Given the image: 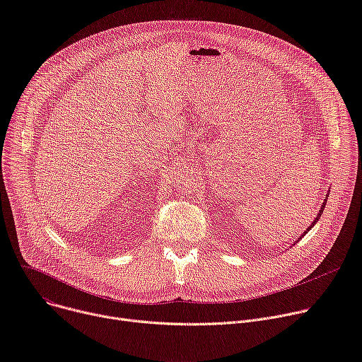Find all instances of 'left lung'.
Wrapping results in <instances>:
<instances>
[{
    "instance_id": "obj_1",
    "label": "left lung",
    "mask_w": 362,
    "mask_h": 362,
    "mask_svg": "<svg viewBox=\"0 0 362 362\" xmlns=\"http://www.w3.org/2000/svg\"><path fill=\"white\" fill-rule=\"evenodd\" d=\"M325 204H326V202H323V205H322V208H320V212H319V215H317V216H316V219H315V221H313V223H312V225H310V226H309V228H308V231H309V229H310V228H312V226H313V225H315V223H316V222H317V219H319V218H320V215H322V212H323V208H325ZM308 231H306V233H308ZM306 233H305V234H306ZM305 234H303V235H305Z\"/></svg>"
}]
</instances>
